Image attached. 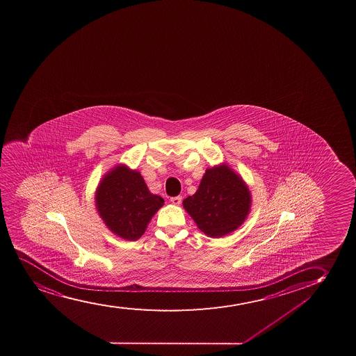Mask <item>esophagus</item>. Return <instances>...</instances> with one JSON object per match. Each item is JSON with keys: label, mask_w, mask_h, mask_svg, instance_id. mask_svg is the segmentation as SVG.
Here are the masks:
<instances>
[{"label": "esophagus", "mask_w": 356, "mask_h": 356, "mask_svg": "<svg viewBox=\"0 0 356 356\" xmlns=\"http://www.w3.org/2000/svg\"><path fill=\"white\" fill-rule=\"evenodd\" d=\"M171 202L175 204V206H179L180 203H181V196H176V197H172Z\"/></svg>", "instance_id": "1"}]
</instances>
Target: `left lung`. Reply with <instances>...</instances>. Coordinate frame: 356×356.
<instances>
[{"mask_svg":"<svg viewBox=\"0 0 356 356\" xmlns=\"http://www.w3.org/2000/svg\"><path fill=\"white\" fill-rule=\"evenodd\" d=\"M183 207L204 234L221 238L243 225L251 208V193L241 177L227 165L208 168Z\"/></svg>","mask_w":356,"mask_h":356,"instance_id":"1","label":"left lung"}]
</instances>
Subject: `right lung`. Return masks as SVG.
I'll return each mask as SVG.
<instances>
[{
  "mask_svg": "<svg viewBox=\"0 0 356 356\" xmlns=\"http://www.w3.org/2000/svg\"><path fill=\"white\" fill-rule=\"evenodd\" d=\"M95 206L112 233L123 239L138 240L163 206V198L150 193L140 172L118 165L100 180Z\"/></svg>",
  "mask_w": 356,
  "mask_h": 356,
  "instance_id": "1",
  "label": "right lung"
}]
</instances>
